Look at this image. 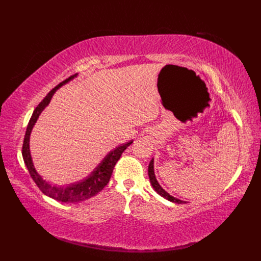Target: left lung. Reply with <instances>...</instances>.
<instances>
[{
    "label": "left lung",
    "mask_w": 261,
    "mask_h": 261,
    "mask_svg": "<svg viewBox=\"0 0 261 261\" xmlns=\"http://www.w3.org/2000/svg\"><path fill=\"white\" fill-rule=\"evenodd\" d=\"M148 175H149L150 183H151L152 187L154 188V190L156 191V193H158L159 195H161L163 198H165V199H167L168 201H171V202H174V203H177V204L186 203V202H184V201H182V200H179V199H176V198H174V197L170 196L168 193H166V191L164 190V189L161 187V185H160V184H159V182L156 181V179H155V175H154V169H153V159H152L151 161H150V163H149V166H148Z\"/></svg>",
    "instance_id": "8db88e82"
}]
</instances>
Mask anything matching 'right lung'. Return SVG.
<instances>
[{"label":"right lung","mask_w":261,"mask_h":261,"mask_svg":"<svg viewBox=\"0 0 261 261\" xmlns=\"http://www.w3.org/2000/svg\"><path fill=\"white\" fill-rule=\"evenodd\" d=\"M77 74L72 75L71 77H68L64 81L60 82V84L55 87L46 96L44 99L41 101L37 108L35 109V111L30 119L29 125H27V129L25 132L24 136V141H23V146H22V155L25 165L30 171V174L32 176V179L36 183V185L39 187V189L42 191V193L49 198H53L57 201L65 202V203H77L88 200L94 196L97 195L99 191L103 189V187L109 183L110 177L112 175L114 166L116 165L117 161L120 159L122 152L132 144V141L123 144L114 150H112L99 164V165L95 168V170L88 176L85 180H81L78 183L72 184L67 187H56V186H51L50 184L46 183L45 180H43L41 177L38 172L36 171L34 164L32 161L31 152H30V135L32 132V129L34 125L36 123L40 113L43 111V109L49 103L54 93L56 92L61 86H63L66 82L76 77Z\"/></svg>","instance_id":"add662e5"}]
</instances>
